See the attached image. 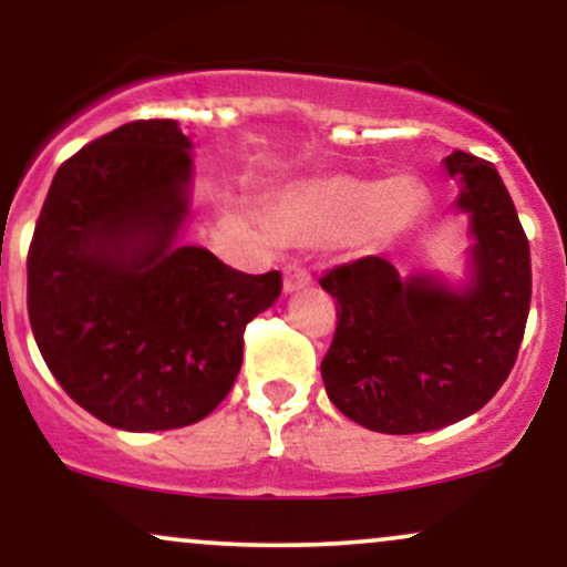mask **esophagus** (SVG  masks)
<instances>
[{
  "label": "esophagus",
  "instance_id": "obj_1",
  "mask_svg": "<svg viewBox=\"0 0 567 567\" xmlns=\"http://www.w3.org/2000/svg\"><path fill=\"white\" fill-rule=\"evenodd\" d=\"M282 275H285V290H288V292L309 288V285H311V275L303 269L301 264H288V266H285Z\"/></svg>",
  "mask_w": 567,
  "mask_h": 567
}]
</instances>
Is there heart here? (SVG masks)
Wrapping results in <instances>:
<instances>
[{
    "label": "heart",
    "mask_w": 567,
    "mask_h": 567,
    "mask_svg": "<svg viewBox=\"0 0 567 567\" xmlns=\"http://www.w3.org/2000/svg\"><path fill=\"white\" fill-rule=\"evenodd\" d=\"M421 207L424 192L415 181L373 184L336 175L279 194L271 207V226L279 237L296 245H341L360 234L386 237L405 229Z\"/></svg>",
    "instance_id": "heart-1"
}]
</instances>
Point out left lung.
Instances as JSON below:
<instances>
[{
	"mask_svg": "<svg viewBox=\"0 0 567 567\" xmlns=\"http://www.w3.org/2000/svg\"><path fill=\"white\" fill-rule=\"evenodd\" d=\"M458 207L472 216L474 277L447 290L432 277L400 279L379 256L330 269L336 333L322 357L330 402L360 426L415 434L451 426L509 379L530 311V245L491 162L455 152Z\"/></svg>",
	"mask_w": 567,
	"mask_h": 567,
	"instance_id": "8db88e82",
	"label": "left lung"
}]
</instances>
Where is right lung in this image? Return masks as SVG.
<instances>
[{"label": "right lung", "mask_w": 567, "mask_h": 567, "mask_svg": "<svg viewBox=\"0 0 567 567\" xmlns=\"http://www.w3.org/2000/svg\"><path fill=\"white\" fill-rule=\"evenodd\" d=\"M192 143L175 120H135L58 167L29 245V320L76 405L127 432L210 415L243 368L245 328L282 275H243L173 247Z\"/></svg>", "instance_id": "right-lung-1"}]
</instances>
